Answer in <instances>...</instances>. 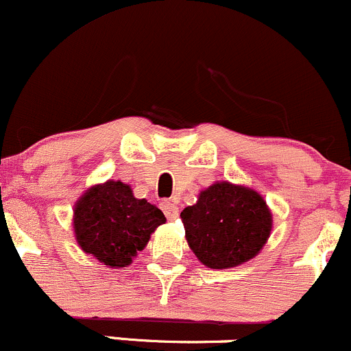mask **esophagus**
I'll return each instance as SVG.
<instances>
[{
  "label": "esophagus",
  "instance_id": "34e87169",
  "mask_svg": "<svg viewBox=\"0 0 351 351\" xmlns=\"http://www.w3.org/2000/svg\"><path fill=\"white\" fill-rule=\"evenodd\" d=\"M160 207H162V210H164L165 217H167L169 221H176L177 217H179V207H177L174 202L164 201L160 204Z\"/></svg>",
  "mask_w": 351,
  "mask_h": 351
}]
</instances>
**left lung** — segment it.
I'll return each mask as SVG.
<instances>
[{"label": "left lung", "mask_w": 351, "mask_h": 351, "mask_svg": "<svg viewBox=\"0 0 351 351\" xmlns=\"http://www.w3.org/2000/svg\"><path fill=\"white\" fill-rule=\"evenodd\" d=\"M186 239L199 261L228 269L254 258L273 228V216L259 192L231 182H216L180 213Z\"/></svg>", "instance_id": "1"}]
</instances>
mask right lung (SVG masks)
I'll return each instance as SVG.
<instances>
[{"label": "right lung", "mask_w": 351, "mask_h": 351, "mask_svg": "<svg viewBox=\"0 0 351 351\" xmlns=\"http://www.w3.org/2000/svg\"><path fill=\"white\" fill-rule=\"evenodd\" d=\"M165 222L159 207L134 197L129 184L107 180L92 186L73 209L78 246L108 267H127Z\"/></svg>", "instance_id": "obj_1"}]
</instances>
